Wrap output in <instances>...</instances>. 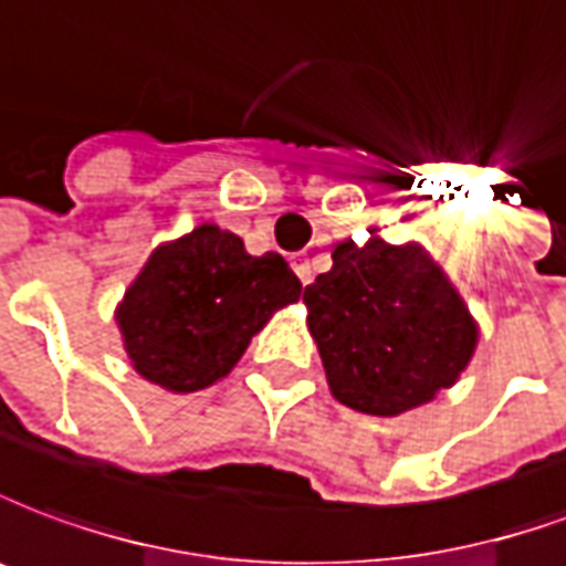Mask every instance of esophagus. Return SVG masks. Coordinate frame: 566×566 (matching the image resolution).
<instances>
[{"label": "esophagus", "instance_id": "obj_1", "mask_svg": "<svg viewBox=\"0 0 566 566\" xmlns=\"http://www.w3.org/2000/svg\"><path fill=\"white\" fill-rule=\"evenodd\" d=\"M292 268H295V274H298V280H302L304 286L314 280V264L307 259V252H295V255H292Z\"/></svg>", "mask_w": 566, "mask_h": 566}]
</instances>
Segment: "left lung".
<instances>
[{"label": "left lung", "mask_w": 566, "mask_h": 566, "mask_svg": "<svg viewBox=\"0 0 566 566\" xmlns=\"http://www.w3.org/2000/svg\"><path fill=\"white\" fill-rule=\"evenodd\" d=\"M328 387L354 411L392 418L451 387L475 350V323L418 247L340 243L304 290Z\"/></svg>", "instance_id": "1"}]
</instances>
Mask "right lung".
<instances>
[{
  "label": "right lung",
  "mask_w": 566,
  "mask_h": 566,
  "mask_svg": "<svg viewBox=\"0 0 566 566\" xmlns=\"http://www.w3.org/2000/svg\"><path fill=\"white\" fill-rule=\"evenodd\" d=\"M298 295V276L276 252L255 259L231 231L200 226L148 259L118 323L143 378L195 392L226 378L268 316Z\"/></svg>",
  "instance_id": "right-lung-1"
}]
</instances>
